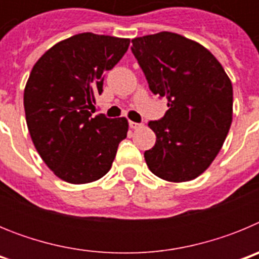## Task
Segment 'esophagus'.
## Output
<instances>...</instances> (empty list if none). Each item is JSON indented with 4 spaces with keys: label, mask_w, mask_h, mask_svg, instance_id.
I'll list each match as a JSON object with an SVG mask.
<instances>
[{
    "label": "esophagus",
    "mask_w": 259,
    "mask_h": 259,
    "mask_svg": "<svg viewBox=\"0 0 259 259\" xmlns=\"http://www.w3.org/2000/svg\"><path fill=\"white\" fill-rule=\"evenodd\" d=\"M130 127H131L132 130H137V128L143 127V124H140V123H136V122H130Z\"/></svg>",
    "instance_id": "1"
}]
</instances>
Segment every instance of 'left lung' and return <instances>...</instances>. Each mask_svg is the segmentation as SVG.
I'll return each instance as SVG.
<instances>
[{
  "label": "left lung",
  "mask_w": 259,
  "mask_h": 259,
  "mask_svg": "<svg viewBox=\"0 0 259 259\" xmlns=\"http://www.w3.org/2000/svg\"><path fill=\"white\" fill-rule=\"evenodd\" d=\"M131 50L150 91L168 101L163 118L149 122L157 140L144 153L146 164L167 182L196 179L218 155L230 131V77L206 48L172 32L134 38Z\"/></svg>",
  "instance_id": "8db88e82"
}]
</instances>
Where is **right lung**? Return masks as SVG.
<instances>
[{
  "label": "right lung",
  "instance_id": "right-lung-1",
  "mask_svg": "<svg viewBox=\"0 0 259 259\" xmlns=\"http://www.w3.org/2000/svg\"><path fill=\"white\" fill-rule=\"evenodd\" d=\"M130 38L84 32L57 42L35 63L24 88L32 143L50 170L71 184L101 179L128 132L125 118L92 116L104 72L118 63Z\"/></svg>",
  "mask_w": 259,
  "mask_h": 259
}]
</instances>
